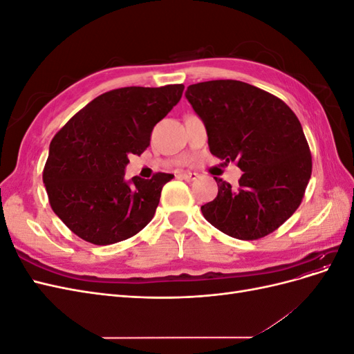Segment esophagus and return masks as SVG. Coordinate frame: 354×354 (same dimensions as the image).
<instances>
[{
    "mask_svg": "<svg viewBox=\"0 0 354 354\" xmlns=\"http://www.w3.org/2000/svg\"><path fill=\"white\" fill-rule=\"evenodd\" d=\"M178 178L186 180V181H194L198 178V174L190 173V171H181V173H178Z\"/></svg>",
    "mask_w": 354,
    "mask_h": 354,
    "instance_id": "34e87169",
    "label": "esophagus"
}]
</instances>
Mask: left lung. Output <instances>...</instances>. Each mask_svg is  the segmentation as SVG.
<instances>
[{"instance_id":"8db88e82","label":"left lung","mask_w":354,"mask_h":354,"mask_svg":"<svg viewBox=\"0 0 354 354\" xmlns=\"http://www.w3.org/2000/svg\"><path fill=\"white\" fill-rule=\"evenodd\" d=\"M186 99L205 124L209 152L243 171L236 187L214 177L218 194L201 207L203 217L242 241L281 227L312 176V153L297 115L276 95L234 80L192 84Z\"/></svg>"}]
</instances>
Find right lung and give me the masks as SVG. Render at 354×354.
Here are the masks:
<instances>
[{
    "label": "right lung",
    "mask_w": 354,
    "mask_h": 354,
    "mask_svg": "<svg viewBox=\"0 0 354 354\" xmlns=\"http://www.w3.org/2000/svg\"><path fill=\"white\" fill-rule=\"evenodd\" d=\"M185 85L124 87L100 94L53 137L42 171L56 216L94 245L134 236L155 216L164 185L173 174L124 180L128 155H142L153 127L181 99Z\"/></svg>",
    "instance_id": "obj_1"
}]
</instances>
